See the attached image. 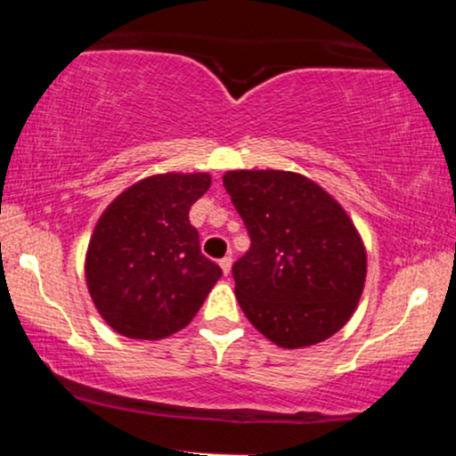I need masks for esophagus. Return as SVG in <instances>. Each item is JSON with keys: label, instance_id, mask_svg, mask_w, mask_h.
I'll use <instances>...</instances> for the list:
<instances>
[{"label": "esophagus", "instance_id": "1", "mask_svg": "<svg viewBox=\"0 0 456 456\" xmlns=\"http://www.w3.org/2000/svg\"><path fill=\"white\" fill-rule=\"evenodd\" d=\"M218 265H221V270H223V274L227 276L229 272H232V257H223L221 261H218Z\"/></svg>", "mask_w": 456, "mask_h": 456}]
</instances>
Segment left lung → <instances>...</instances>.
<instances>
[{"instance_id":"left-lung-1","label":"left lung","mask_w":456,"mask_h":456,"mask_svg":"<svg viewBox=\"0 0 456 456\" xmlns=\"http://www.w3.org/2000/svg\"><path fill=\"white\" fill-rule=\"evenodd\" d=\"M223 184L250 235L233 264L248 322L285 349L337 334L358 306L366 250L341 203L294 171H227Z\"/></svg>"}]
</instances>
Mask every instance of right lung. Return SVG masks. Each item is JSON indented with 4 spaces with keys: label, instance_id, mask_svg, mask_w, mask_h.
I'll list each match as a JSON object with an SVG mask.
<instances>
[{
    "label": "right lung",
    "instance_id": "1",
    "mask_svg": "<svg viewBox=\"0 0 456 456\" xmlns=\"http://www.w3.org/2000/svg\"><path fill=\"white\" fill-rule=\"evenodd\" d=\"M210 174H159L119 192L98 218L86 255L94 306L115 332L159 341L186 328L223 276L203 257L191 206Z\"/></svg>",
    "mask_w": 456,
    "mask_h": 456
}]
</instances>
